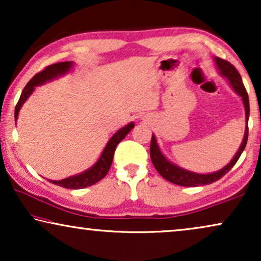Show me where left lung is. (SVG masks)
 I'll use <instances>...</instances> for the list:
<instances>
[{"label": "left lung", "mask_w": 261, "mask_h": 261, "mask_svg": "<svg viewBox=\"0 0 261 261\" xmlns=\"http://www.w3.org/2000/svg\"><path fill=\"white\" fill-rule=\"evenodd\" d=\"M215 63L219 71L222 74L223 77H226L228 82H229L230 87L233 88V90L237 92V94L242 98V102H244V107L246 110V130H245V137L244 140H242V144L237 152V154L234 155V158L230 160V163L228 164L216 172L208 173V174H202V173H196L191 172V171H188L185 169H181V167L174 165L171 162H169L165 156L163 155L162 151H160L158 142H156V139L154 135L152 134L151 139V147H149V155H151V160L154 165L155 170L160 173V176L165 178L166 180L171 181V183L180 185V187H198V185H208L212 184L214 181L219 180L222 178L224 174L228 173L230 171L231 167H233L237 162L240 158L241 153L244 152L246 147V144H247L248 139V117H249V99H248V94L246 91V88L244 83H242L240 73L238 72V70L231 65L229 62L227 60L217 58L215 57Z\"/></svg>", "instance_id": "8db88e82"}]
</instances>
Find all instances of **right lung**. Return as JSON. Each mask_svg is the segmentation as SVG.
Returning a JSON list of instances; mask_svg holds the SVG:
<instances>
[{
  "label": "right lung",
  "instance_id": "1",
  "mask_svg": "<svg viewBox=\"0 0 261 261\" xmlns=\"http://www.w3.org/2000/svg\"><path fill=\"white\" fill-rule=\"evenodd\" d=\"M72 65H73L72 62L56 63L47 67H45L44 70L35 74V76L26 84V87H24V89L22 90V94L20 96L19 102H17V105L15 107V122L17 120V115H19L21 107H22L23 103L26 102V99L30 97L31 94L34 90V88L38 87V85L46 83V82L55 80V78L62 76V74H65L66 72H69ZM133 128H134V123L130 122L128 123L127 126H124L123 128H121V129L117 130L116 133L110 138V140L108 141V144H107L105 149H103L102 154L97 160V163H96L92 167H90L89 170L84 171V172H82L80 174H76V176L65 178V179H62V180L48 179V181H51V183L56 185H59V187L66 188V189H73V190L74 189H84L87 187H90V185L96 184L97 181L101 180L102 178H105L106 174L108 173L110 166H112L116 146L119 145L124 138H126V135L129 133Z\"/></svg>",
  "mask_w": 261,
  "mask_h": 261
}]
</instances>
